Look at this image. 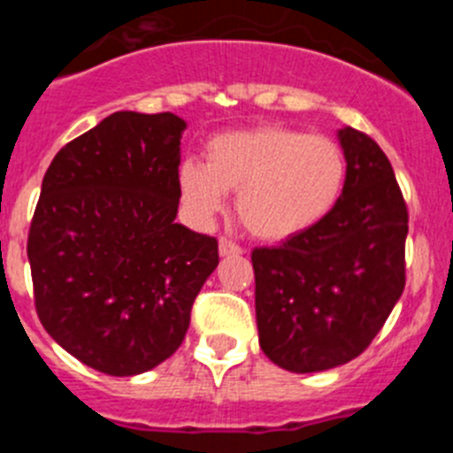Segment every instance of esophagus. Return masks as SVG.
<instances>
[{
	"label": "esophagus",
	"mask_w": 453,
	"mask_h": 453,
	"mask_svg": "<svg viewBox=\"0 0 453 453\" xmlns=\"http://www.w3.org/2000/svg\"><path fill=\"white\" fill-rule=\"evenodd\" d=\"M242 254V247L235 245L234 240L219 238V256H238Z\"/></svg>",
	"instance_id": "obj_1"
}]
</instances>
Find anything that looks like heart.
<instances>
[{"instance_id": "b5f03b06", "label": "heart", "mask_w": 453, "mask_h": 453, "mask_svg": "<svg viewBox=\"0 0 453 453\" xmlns=\"http://www.w3.org/2000/svg\"><path fill=\"white\" fill-rule=\"evenodd\" d=\"M347 181L345 150L329 135L265 124L208 140L206 165L179 167V192L199 222H211L238 195V218L270 242L295 238L329 218Z\"/></svg>"}]
</instances>
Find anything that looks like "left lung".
Masks as SVG:
<instances>
[{
    "instance_id": "1",
    "label": "left lung",
    "mask_w": 453,
    "mask_h": 453,
    "mask_svg": "<svg viewBox=\"0 0 453 453\" xmlns=\"http://www.w3.org/2000/svg\"><path fill=\"white\" fill-rule=\"evenodd\" d=\"M342 197L318 226L251 251L258 342L288 372L345 365L370 347L406 286L408 211L370 135L338 131Z\"/></svg>"
}]
</instances>
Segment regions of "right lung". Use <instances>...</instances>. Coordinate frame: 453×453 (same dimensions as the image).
Masks as SVG:
<instances>
[{"label": "right lung", "instance_id": "right-lung-1", "mask_svg": "<svg viewBox=\"0 0 453 453\" xmlns=\"http://www.w3.org/2000/svg\"><path fill=\"white\" fill-rule=\"evenodd\" d=\"M186 122L118 111L54 156L27 256L38 318L111 376L161 365L186 338L218 240L174 222Z\"/></svg>", "mask_w": 453, "mask_h": 453}]
</instances>
